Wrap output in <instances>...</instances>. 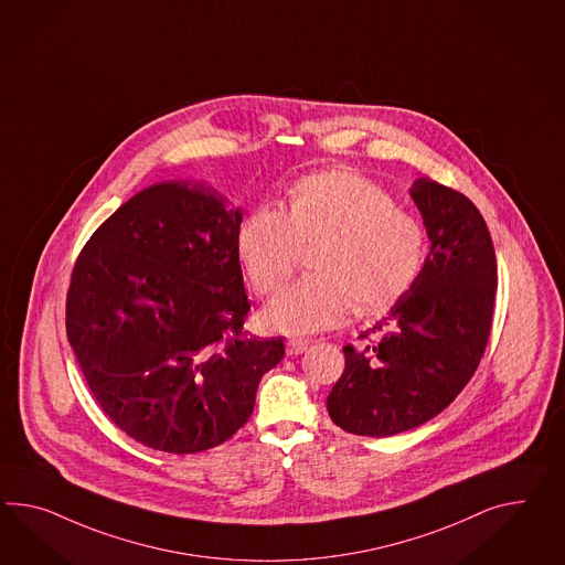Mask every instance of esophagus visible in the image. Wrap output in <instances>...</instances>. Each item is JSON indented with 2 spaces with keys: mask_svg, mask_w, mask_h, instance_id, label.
Segmentation results:
<instances>
[{
  "mask_svg": "<svg viewBox=\"0 0 565 565\" xmlns=\"http://www.w3.org/2000/svg\"><path fill=\"white\" fill-rule=\"evenodd\" d=\"M307 347H309L307 340L290 338L289 342H287V354H290V356H299V354H303Z\"/></svg>",
  "mask_w": 565,
  "mask_h": 565,
  "instance_id": "esophagus-1",
  "label": "esophagus"
}]
</instances>
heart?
Returning a JSON list of instances; mask_svg holds the SVG:
<instances>
[{"instance_id": "b5f03b06", "label": "heart", "mask_w": 565, "mask_h": 565, "mask_svg": "<svg viewBox=\"0 0 565 565\" xmlns=\"http://www.w3.org/2000/svg\"><path fill=\"white\" fill-rule=\"evenodd\" d=\"M299 278L262 313L273 332H321L390 311L416 287L428 258L419 218L375 182L332 170L292 182L280 209L258 206L237 225L235 246L258 297H270L292 275L299 246L313 244Z\"/></svg>"}]
</instances>
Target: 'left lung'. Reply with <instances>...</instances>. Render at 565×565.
Segmentation results:
<instances>
[{
    "label": "left lung",
    "mask_w": 565,
    "mask_h": 565,
    "mask_svg": "<svg viewBox=\"0 0 565 565\" xmlns=\"http://www.w3.org/2000/svg\"><path fill=\"white\" fill-rule=\"evenodd\" d=\"M409 194L430 252L416 287L361 335L375 340L344 347L328 412L352 435H399L435 418L469 383L492 332L498 264L478 206L428 178Z\"/></svg>",
    "instance_id": "obj_1"
}]
</instances>
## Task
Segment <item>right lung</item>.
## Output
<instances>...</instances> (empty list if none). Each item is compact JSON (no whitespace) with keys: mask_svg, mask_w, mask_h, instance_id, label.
I'll return each instance as SVG.
<instances>
[{"mask_svg":"<svg viewBox=\"0 0 565 565\" xmlns=\"http://www.w3.org/2000/svg\"><path fill=\"white\" fill-rule=\"evenodd\" d=\"M242 209L211 186L160 182L106 218L73 266L65 328L102 412L172 455L213 449L252 416L280 338L244 332Z\"/></svg>","mask_w":565,"mask_h":565,"instance_id":"add662e5","label":"right lung"}]
</instances>
